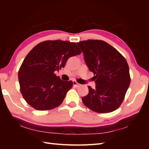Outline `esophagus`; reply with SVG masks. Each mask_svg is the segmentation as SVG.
I'll list each match as a JSON object with an SVG mask.
<instances>
[{
  "label": "esophagus",
  "instance_id": "obj_1",
  "mask_svg": "<svg viewBox=\"0 0 149 149\" xmlns=\"http://www.w3.org/2000/svg\"><path fill=\"white\" fill-rule=\"evenodd\" d=\"M73 86L75 87H79L81 86V84H79L78 82H76V81H73Z\"/></svg>",
  "mask_w": 149,
  "mask_h": 149
}]
</instances>
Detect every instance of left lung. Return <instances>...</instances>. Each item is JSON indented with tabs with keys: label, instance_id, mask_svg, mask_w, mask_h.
Listing matches in <instances>:
<instances>
[{
	"label": "left lung",
	"instance_id": "1",
	"mask_svg": "<svg viewBox=\"0 0 149 149\" xmlns=\"http://www.w3.org/2000/svg\"><path fill=\"white\" fill-rule=\"evenodd\" d=\"M77 45L96 79L95 88L88 86V94L82 98L83 104L98 113H108L118 109L130 83L129 65L125 58L102 40H84Z\"/></svg>",
	"mask_w": 149,
	"mask_h": 149
}]
</instances>
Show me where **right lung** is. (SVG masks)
<instances>
[{"label":"right lung","mask_w":149,"mask_h":149,"mask_svg":"<svg viewBox=\"0 0 149 149\" xmlns=\"http://www.w3.org/2000/svg\"><path fill=\"white\" fill-rule=\"evenodd\" d=\"M81 50L74 42L47 40L40 42L28 53L18 73L20 92L29 104L38 111L59 106L73 86L55 72L64 68L69 58Z\"/></svg>","instance_id":"1"}]
</instances>
